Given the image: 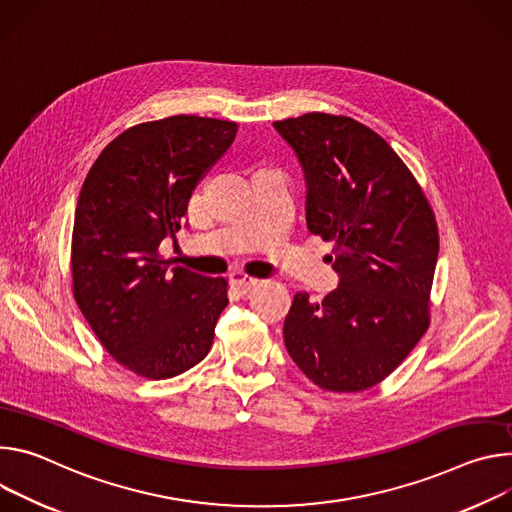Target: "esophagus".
Segmentation results:
<instances>
[{"label": "esophagus", "instance_id": "obj_1", "mask_svg": "<svg viewBox=\"0 0 512 512\" xmlns=\"http://www.w3.org/2000/svg\"><path fill=\"white\" fill-rule=\"evenodd\" d=\"M230 282H232V287L238 291V293H248L250 289H254L256 285H258V278H254V276H248V274H244L242 270H234L232 274H230Z\"/></svg>", "mask_w": 512, "mask_h": 512}]
</instances>
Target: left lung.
<instances>
[{
	"label": "left lung",
	"mask_w": 512,
	"mask_h": 512,
	"mask_svg": "<svg viewBox=\"0 0 512 512\" xmlns=\"http://www.w3.org/2000/svg\"><path fill=\"white\" fill-rule=\"evenodd\" d=\"M272 126L305 173L309 232L337 244V289L321 303L295 295L282 327L287 352L325 390H366L429 327L439 254L431 205L399 154L352 118L305 113Z\"/></svg>",
	"instance_id": "8db88e82"
}]
</instances>
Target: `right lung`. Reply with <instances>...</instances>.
<instances>
[{
	"label": "right lung",
	"mask_w": 512,
	"mask_h": 512,
	"mask_svg": "<svg viewBox=\"0 0 512 512\" xmlns=\"http://www.w3.org/2000/svg\"><path fill=\"white\" fill-rule=\"evenodd\" d=\"M238 124L173 116L109 142L79 193L73 225V295L103 348L146 378L199 364L227 305V280L158 256L175 238L193 189L232 146Z\"/></svg>",
	"instance_id": "1"
}]
</instances>
